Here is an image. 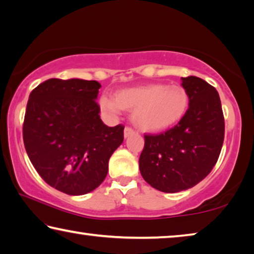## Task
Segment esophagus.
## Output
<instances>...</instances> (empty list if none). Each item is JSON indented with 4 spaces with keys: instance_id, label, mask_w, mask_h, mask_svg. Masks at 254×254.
I'll return each mask as SVG.
<instances>
[{
    "instance_id": "obj_1",
    "label": "esophagus",
    "mask_w": 254,
    "mask_h": 254,
    "mask_svg": "<svg viewBox=\"0 0 254 254\" xmlns=\"http://www.w3.org/2000/svg\"><path fill=\"white\" fill-rule=\"evenodd\" d=\"M134 133H135V132H134L133 128L127 127L124 128V138H128V136L132 135V134H134Z\"/></svg>"
}]
</instances>
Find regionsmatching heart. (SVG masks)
<instances>
[{"mask_svg": "<svg viewBox=\"0 0 254 254\" xmlns=\"http://www.w3.org/2000/svg\"><path fill=\"white\" fill-rule=\"evenodd\" d=\"M99 108L108 116L121 111L131 113L134 126L144 132H159L170 128L183 119L189 107V95L181 84L149 83L123 88L113 98L100 96Z\"/></svg>", "mask_w": 254, "mask_h": 254, "instance_id": "heart-1", "label": "heart"}]
</instances>
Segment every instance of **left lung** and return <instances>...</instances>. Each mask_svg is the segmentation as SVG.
<instances>
[{"label":"left lung","mask_w":254,"mask_h":254,"mask_svg":"<svg viewBox=\"0 0 254 254\" xmlns=\"http://www.w3.org/2000/svg\"><path fill=\"white\" fill-rule=\"evenodd\" d=\"M189 108L171 130L144 135L139 168L143 180L166 193L188 190L201 182L218 160L225 122L220 98L211 84L198 78H181Z\"/></svg>","instance_id":"1"}]
</instances>
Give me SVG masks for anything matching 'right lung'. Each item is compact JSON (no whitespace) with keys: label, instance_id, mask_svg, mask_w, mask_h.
Returning <instances> with one entry per match:
<instances>
[{"label":"right lung","instance_id":"right-lung-1","mask_svg":"<svg viewBox=\"0 0 254 254\" xmlns=\"http://www.w3.org/2000/svg\"><path fill=\"white\" fill-rule=\"evenodd\" d=\"M99 88L95 80L48 79L28 99L22 127L28 157L48 185L66 194L98 188L123 142L124 127L100 120Z\"/></svg>","mask_w":254,"mask_h":254}]
</instances>
